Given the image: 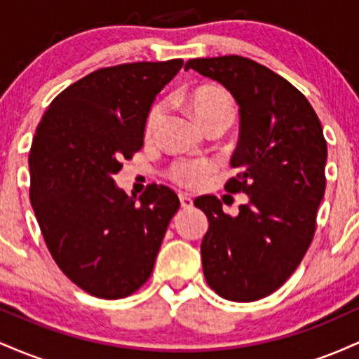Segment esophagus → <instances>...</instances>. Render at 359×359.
I'll list each match as a JSON object with an SVG mask.
<instances>
[{
    "mask_svg": "<svg viewBox=\"0 0 359 359\" xmlns=\"http://www.w3.org/2000/svg\"><path fill=\"white\" fill-rule=\"evenodd\" d=\"M179 199H180V205H182L184 209H189V208H192V199L191 197L187 196V194H179Z\"/></svg>",
    "mask_w": 359,
    "mask_h": 359,
    "instance_id": "1",
    "label": "esophagus"
}]
</instances>
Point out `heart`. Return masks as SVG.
Returning <instances> with one entry per match:
<instances>
[{
	"label": "heart",
	"mask_w": 359,
	"mask_h": 359,
	"mask_svg": "<svg viewBox=\"0 0 359 359\" xmlns=\"http://www.w3.org/2000/svg\"><path fill=\"white\" fill-rule=\"evenodd\" d=\"M189 104L205 130L214 125H228L234 118V102L224 89L216 86H201L189 94ZM163 113V104L156 102L145 119V135L154 133L156 123ZM214 172V163L204 158L179 160L168 168V177L175 184L187 189H197Z\"/></svg>",
	"instance_id": "obj_1"
}]
</instances>
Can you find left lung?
Listing matches in <instances>:
<instances>
[{"instance_id": "left-lung-1", "label": "left lung", "mask_w": 359, "mask_h": 359, "mask_svg": "<svg viewBox=\"0 0 359 359\" xmlns=\"http://www.w3.org/2000/svg\"><path fill=\"white\" fill-rule=\"evenodd\" d=\"M217 81L240 106V140L224 189L248 194L231 217L216 196L194 205L209 219L201 255L208 285L222 299L253 302L294 273L316 233L325 191L327 145L319 118L297 88L240 55L192 59L185 71Z\"/></svg>"}]
</instances>
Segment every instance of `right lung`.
<instances>
[{"mask_svg":"<svg viewBox=\"0 0 359 359\" xmlns=\"http://www.w3.org/2000/svg\"><path fill=\"white\" fill-rule=\"evenodd\" d=\"M182 59L97 69L64 89L32 142L30 201L52 258L77 287L123 299L150 278L180 201L150 184L137 203L113 175L143 147L156 94Z\"/></svg>","mask_w":359,"mask_h":359,"instance_id":"1","label":"right lung"}]
</instances>
